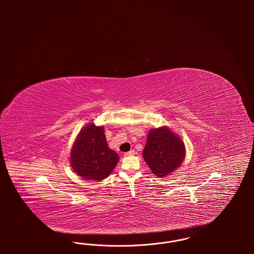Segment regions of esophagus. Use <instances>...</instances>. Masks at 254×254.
<instances>
[{
	"label": "esophagus",
	"instance_id": "1",
	"mask_svg": "<svg viewBox=\"0 0 254 254\" xmlns=\"http://www.w3.org/2000/svg\"><path fill=\"white\" fill-rule=\"evenodd\" d=\"M135 154V151L134 150H130V151H128V152H126L124 155L125 156H131V155H134Z\"/></svg>",
	"mask_w": 254,
	"mask_h": 254
}]
</instances>
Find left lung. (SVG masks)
<instances>
[{
  "mask_svg": "<svg viewBox=\"0 0 254 254\" xmlns=\"http://www.w3.org/2000/svg\"><path fill=\"white\" fill-rule=\"evenodd\" d=\"M185 154L183 141L168 127L151 129L148 133L143 157L158 177L167 176L180 167Z\"/></svg>",
  "mask_w": 254,
  "mask_h": 254,
  "instance_id": "left-lung-1",
  "label": "left lung"
}]
</instances>
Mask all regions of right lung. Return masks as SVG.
<instances>
[{
	"instance_id": "obj_1",
	"label": "right lung",
	"mask_w": 254,
	"mask_h": 254,
	"mask_svg": "<svg viewBox=\"0 0 254 254\" xmlns=\"http://www.w3.org/2000/svg\"><path fill=\"white\" fill-rule=\"evenodd\" d=\"M118 161V154L108 145L104 127L94 124L82 129L71 149L72 169L86 180L105 179L112 172Z\"/></svg>"
}]
</instances>
